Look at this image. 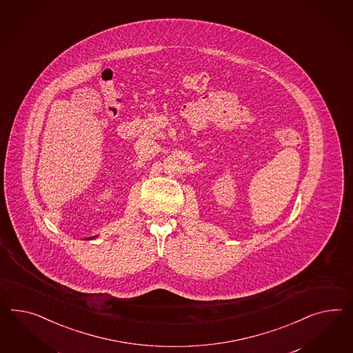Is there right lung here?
<instances>
[{"label":"right lung","instance_id":"1","mask_svg":"<svg viewBox=\"0 0 353 353\" xmlns=\"http://www.w3.org/2000/svg\"><path fill=\"white\" fill-rule=\"evenodd\" d=\"M97 238V236H92V238H87L86 240H91V239H95Z\"/></svg>","mask_w":353,"mask_h":353}]
</instances>
